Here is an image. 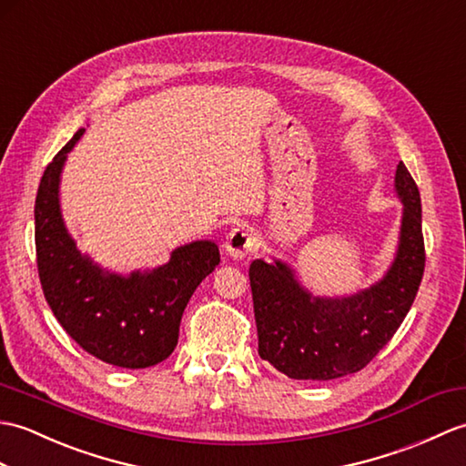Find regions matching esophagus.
Listing matches in <instances>:
<instances>
[{
    "label": "esophagus",
    "mask_w": 466,
    "mask_h": 466,
    "mask_svg": "<svg viewBox=\"0 0 466 466\" xmlns=\"http://www.w3.org/2000/svg\"><path fill=\"white\" fill-rule=\"evenodd\" d=\"M258 240H256V234L246 228V226H236V228L230 230V234L226 236V242L224 248L228 256H232L234 259H242L248 254H252L256 250Z\"/></svg>",
    "instance_id": "esophagus-1"
}]
</instances>
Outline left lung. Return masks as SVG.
<instances>
[{"mask_svg":"<svg viewBox=\"0 0 466 466\" xmlns=\"http://www.w3.org/2000/svg\"><path fill=\"white\" fill-rule=\"evenodd\" d=\"M395 192L403 202L391 266L351 296H313L282 259H254L250 286L258 353L291 380L329 381L357 373L380 353L413 306L425 269L419 188L403 162Z\"/></svg>","mask_w":466,"mask_h":466,"instance_id":"left-lung-1","label":"left lung"}]
</instances>
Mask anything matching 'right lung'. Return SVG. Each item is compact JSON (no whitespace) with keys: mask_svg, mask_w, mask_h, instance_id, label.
<instances>
[{"mask_svg":"<svg viewBox=\"0 0 466 466\" xmlns=\"http://www.w3.org/2000/svg\"><path fill=\"white\" fill-rule=\"evenodd\" d=\"M83 133L79 128L73 135L39 182L35 250L41 288L53 316L86 353L116 367L145 370L175 351L182 311L220 264V252L212 240H197L175 248L167 264L128 276L81 254L65 228L59 182Z\"/></svg>","mask_w":466,"mask_h":466,"instance_id":"1","label":"right lung"}]
</instances>
